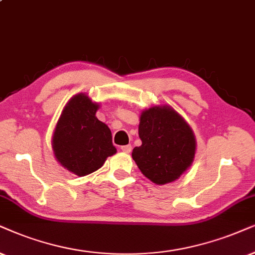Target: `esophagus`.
Returning <instances> with one entry per match:
<instances>
[{
    "label": "esophagus",
    "mask_w": 255,
    "mask_h": 255,
    "mask_svg": "<svg viewBox=\"0 0 255 255\" xmlns=\"http://www.w3.org/2000/svg\"><path fill=\"white\" fill-rule=\"evenodd\" d=\"M121 150L124 151V153H130V150H131V146L130 144H126V146H122L121 147Z\"/></svg>",
    "instance_id": "34e87169"
}]
</instances>
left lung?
<instances>
[{
  "label": "left lung",
  "mask_w": 255,
  "mask_h": 255,
  "mask_svg": "<svg viewBox=\"0 0 255 255\" xmlns=\"http://www.w3.org/2000/svg\"><path fill=\"white\" fill-rule=\"evenodd\" d=\"M138 136L142 144L131 153L138 169L156 185L175 181L191 167L195 136L183 118L169 106H154L141 113Z\"/></svg>",
  "instance_id": "1"
}]
</instances>
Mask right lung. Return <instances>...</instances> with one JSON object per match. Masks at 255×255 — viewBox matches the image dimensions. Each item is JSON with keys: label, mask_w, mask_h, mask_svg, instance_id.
Returning a JSON list of instances; mask_svg holds the SVG:
<instances>
[{"label": "right lung", "mask_w": 255, "mask_h": 255, "mask_svg": "<svg viewBox=\"0 0 255 255\" xmlns=\"http://www.w3.org/2000/svg\"><path fill=\"white\" fill-rule=\"evenodd\" d=\"M99 107L83 93L74 95L64 106L51 138L56 160L77 176L101 168L117 153L111 129L95 115Z\"/></svg>", "instance_id": "add662e5"}]
</instances>
